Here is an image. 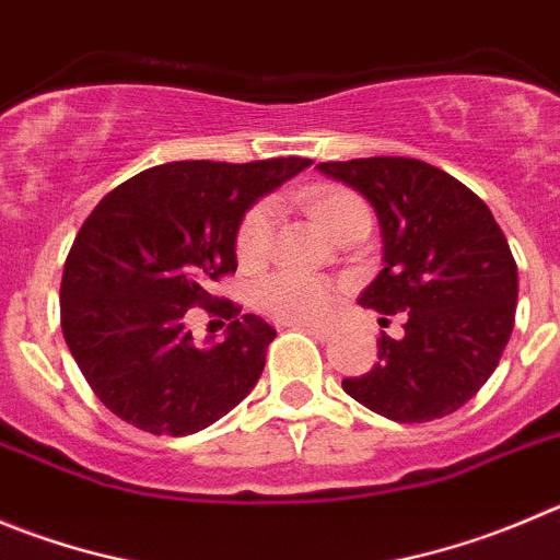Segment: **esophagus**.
<instances>
[{
  "instance_id": "1",
  "label": "esophagus",
  "mask_w": 560,
  "mask_h": 560,
  "mask_svg": "<svg viewBox=\"0 0 560 560\" xmlns=\"http://www.w3.org/2000/svg\"><path fill=\"white\" fill-rule=\"evenodd\" d=\"M290 328H298V331L312 334L315 339H328L334 334V328L320 326V323H290Z\"/></svg>"
}]
</instances>
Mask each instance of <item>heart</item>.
<instances>
[{"mask_svg": "<svg viewBox=\"0 0 560 560\" xmlns=\"http://www.w3.org/2000/svg\"><path fill=\"white\" fill-rule=\"evenodd\" d=\"M306 215L328 232L339 237L357 223L370 221V207L359 192L342 185H312L298 196ZM273 248V209L270 203H256L240 221L234 234V254L240 268L256 270L265 265ZM256 301L268 315L284 323L326 320L339 304V287L326 279H310L298 273H276L259 287Z\"/></svg>", "mask_w": 560, "mask_h": 560, "instance_id": "b5f03b06", "label": "heart"}]
</instances>
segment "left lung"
Masks as SVG:
<instances>
[{"instance_id":"obj_1","label":"left lung","mask_w":560,"mask_h":560,"mask_svg":"<svg viewBox=\"0 0 560 560\" xmlns=\"http://www.w3.org/2000/svg\"><path fill=\"white\" fill-rule=\"evenodd\" d=\"M375 207L384 270L359 304L404 317V337H378V362L342 389L395 422L462 409L494 373L516 315L514 254L467 185L411 156L320 162ZM386 320V317H381Z\"/></svg>"}]
</instances>
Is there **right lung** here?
Wrapping results in <instances>:
<instances>
[{
  "label": "right lung",
  "mask_w": 560,
  "mask_h": 560,
  "mask_svg": "<svg viewBox=\"0 0 560 560\" xmlns=\"http://www.w3.org/2000/svg\"><path fill=\"white\" fill-rule=\"evenodd\" d=\"M312 165L306 156L182 160L140 171L93 207L66 256L60 326L96 398L140 431L187 436L254 389L276 328L240 315L212 284L237 270L234 234L259 196ZM232 319L198 349L186 310Z\"/></svg>",
  "instance_id": "right-lung-1"
}]
</instances>
